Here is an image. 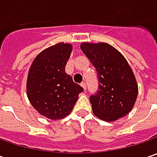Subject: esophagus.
<instances>
[{"label":"esophagus","mask_w":157,"mask_h":157,"mask_svg":"<svg viewBox=\"0 0 157 157\" xmlns=\"http://www.w3.org/2000/svg\"><path fill=\"white\" fill-rule=\"evenodd\" d=\"M80 86H81L82 87L84 88V90L86 91V83H85V82H82L81 84H80Z\"/></svg>","instance_id":"34e87169"}]
</instances>
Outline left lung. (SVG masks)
Segmentation results:
<instances>
[{
  "label": "left lung",
  "instance_id": "obj_1",
  "mask_svg": "<svg viewBox=\"0 0 157 157\" xmlns=\"http://www.w3.org/2000/svg\"><path fill=\"white\" fill-rule=\"evenodd\" d=\"M80 48L98 73L99 90L90 96L94 113L105 121L124 117L132 110L138 94L136 77L128 61L105 43H83Z\"/></svg>",
  "mask_w": 157,
  "mask_h": 157
}]
</instances>
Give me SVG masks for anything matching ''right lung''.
I'll use <instances>...</instances> for the list:
<instances>
[{
  "mask_svg": "<svg viewBox=\"0 0 157 157\" xmlns=\"http://www.w3.org/2000/svg\"><path fill=\"white\" fill-rule=\"evenodd\" d=\"M71 51L70 44L58 43L51 46L36 57L29 71V100L40 114L51 120L67 116L78 94L84 91L65 72Z\"/></svg>",
  "mask_w": 157,
  "mask_h": 157,
  "instance_id": "obj_1",
  "label": "right lung"
}]
</instances>
